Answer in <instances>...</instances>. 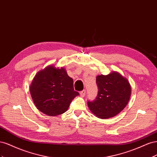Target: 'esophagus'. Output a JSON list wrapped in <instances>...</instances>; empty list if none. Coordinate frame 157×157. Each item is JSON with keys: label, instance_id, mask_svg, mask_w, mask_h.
<instances>
[{"label": "esophagus", "instance_id": "esophagus-1", "mask_svg": "<svg viewBox=\"0 0 157 157\" xmlns=\"http://www.w3.org/2000/svg\"><path fill=\"white\" fill-rule=\"evenodd\" d=\"M85 94H86V90H83L82 91H81V92H80V96H82V97H84L85 96Z\"/></svg>", "mask_w": 157, "mask_h": 157}]
</instances>
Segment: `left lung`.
Returning <instances> with one entry per match:
<instances>
[{
  "label": "left lung",
  "instance_id": "obj_1",
  "mask_svg": "<svg viewBox=\"0 0 157 157\" xmlns=\"http://www.w3.org/2000/svg\"><path fill=\"white\" fill-rule=\"evenodd\" d=\"M98 92L94 101H88L91 112L98 118L106 119L115 117L126 106L131 95L128 80L117 72L96 77Z\"/></svg>",
  "mask_w": 157,
  "mask_h": 157
}]
</instances>
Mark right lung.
<instances>
[{
	"instance_id": "1",
	"label": "right lung",
	"mask_w": 157,
	"mask_h": 157,
	"mask_svg": "<svg viewBox=\"0 0 157 157\" xmlns=\"http://www.w3.org/2000/svg\"><path fill=\"white\" fill-rule=\"evenodd\" d=\"M30 93L36 108L49 116L67 111L71 101L79 95L75 91L73 80L66 71L52 65L36 73L31 84Z\"/></svg>"
}]
</instances>
